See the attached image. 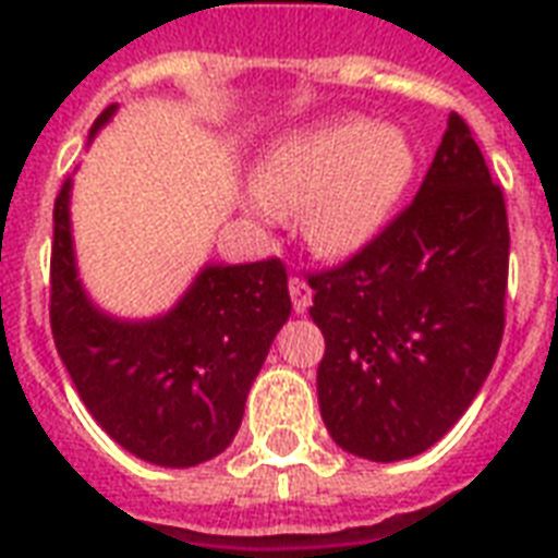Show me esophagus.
Here are the masks:
<instances>
[{
  "label": "esophagus",
  "mask_w": 558,
  "mask_h": 558,
  "mask_svg": "<svg viewBox=\"0 0 558 558\" xmlns=\"http://www.w3.org/2000/svg\"><path fill=\"white\" fill-rule=\"evenodd\" d=\"M289 295H292V306H295L298 315H304L313 304V289L304 278H289Z\"/></svg>",
  "instance_id": "obj_1"
}]
</instances>
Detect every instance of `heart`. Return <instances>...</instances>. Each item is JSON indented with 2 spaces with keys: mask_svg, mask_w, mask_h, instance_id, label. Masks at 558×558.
Segmentation results:
<instances>
[{
  "mask_svg": "<svg viewBox=\"0 0 558 558\" xmlns=\"http://www.w3.org/2000/svg\"><path fill=\"white\" fill-rule=\"evenodd\" d=\"M416 177V150L399 126L336 118L287 135L254 173L269 217L301 214L304 243L322 257H353L388 228Z\"/></svg>",
  "mask_w": 558,
  "mask_h": 558,
  "instance_id": "b5f03b06",
  "label": "heart"
}]
</instances>
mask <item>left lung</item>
Masks as SVG:
<instances>
[{
	"instance_id": "obj_1",
	"label": "left lung",
	"mask_w": 558,
	"mask_h": 558,
	"mask_svg": "<svg viewBox=\"0 0 558 558\" xmlns=\"http://www.w3.org/2000/svg\"><path fill=\"white\" fill-rule=\"evenodd\" d=\"M507 269L504 193L451 112L414 202L367 248L310 275L327 344L318 405L341 449L393 463L458 423L501 348Z\"/></svg>"
}]
</instances>
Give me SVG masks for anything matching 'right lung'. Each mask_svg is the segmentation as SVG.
Segmentation results:
<instances>
[{
	"instance_id": "right-lung-1",
	"label": "right lung",
	"mask_w": 558,
	"mask_h": 558,
	"mask_svg": "<svg viewBox=\"0 0 558 558\" xmlns=\"http://www.w3.org/2000/svg\"><path fill=\"white\" fill-rule=\"evenodd\" d=\"M116 116L100 112L92 135ZM72 179L54 199L51 332L57 353L104 432L156 466L217 458L243 423L245 397L292 313L278 257L205 266L179 304L150 322H121L92 304L74 263Z\"/></svg>"
}]
</instances>
